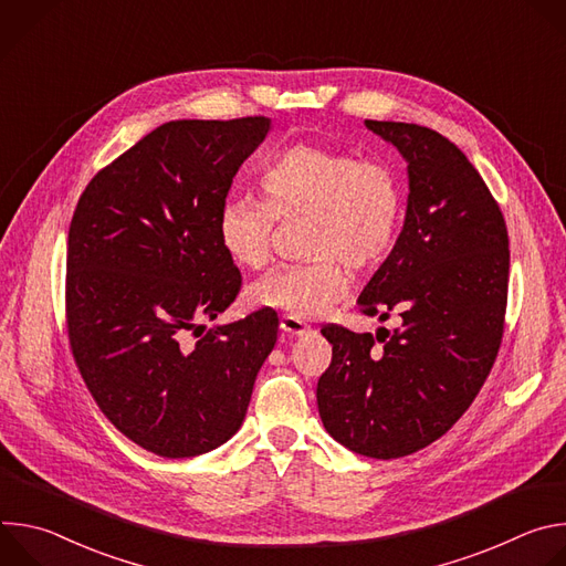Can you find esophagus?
<instances>
[{"mask_svg": "<svg viewBox=\"0 0 566 566\" xmlns=\"http://www.w3.org/2000/svg\"><path fill=\"white\" fill-rule=\"evenodd\" d=\"M280 329H282L286 336H304V334L311 332V327H306L302 319H297V317H293V315H284V317L280 319Z\"/></svg>", "mask_w": 566, "mask_h": 566, "instance_id": "esophagus-1", "label": "esophagus"}]
</instances>
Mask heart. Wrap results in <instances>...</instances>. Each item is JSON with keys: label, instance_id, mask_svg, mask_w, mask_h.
Masks as SVG:
<instances>
[{"label": "heart", "instance_id": "heart-1", "mask_svg": "<svg viewBox=\"0 0 566 566\" xmlns=\"http://www.w3.org/2000/svg\"><path fill=\"white\" fill-rule=\"evenodd\" d=\"M264 201L230 197L217 221L223 251L239 266L271 260L277 219H306L302 251L308 262L284 264L255 282L260 306L293 317H319L349 291V271H369L394 251L406 192L398 172L380 158L297 143L282 149L260 175Z\"/></svg>", "mask_w": 566, "mask_h": 566}]
</instances>
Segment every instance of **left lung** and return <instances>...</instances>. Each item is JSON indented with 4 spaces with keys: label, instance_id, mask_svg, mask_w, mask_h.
Returning a JSON list of instances; mask_svg holds the SVG:
<instances>
[{
    "label": "left lung",
    "instance_id": "1",
    "mask_svg": "<svg viewBox=\"0 0 566 566\" xmlns=\"http://www.w3.org/2000/svg\"><path fill=\"white\" fill-rule=\"evenodd\" d=\"M408 164V210L389 258L358 297L400 327L354 334L329 325V369L317 380L325 430L371 459L412 454L470 408L497 358L509 293V232L465 154L415 123L365 120ZM380 342V346L375 343Z\"/></svg>",
    "mask_w": 566,
    "mask_h": 566
}]
</instances>
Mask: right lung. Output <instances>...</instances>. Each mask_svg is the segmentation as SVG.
Here are the masks:
<instances>
[{"mask_svg":"<svg viewBox=\"0 0 566 566\" xmlns=\"http://www.w3.org/2000/svg\"><path fill=\"white\" fill-rule=\"evenodd\" d=\"M269 132L264 116L170 120L101 170L75 206L71 352L103 415L158 457L226 443L275 347L280 322L269 308L203 327L239 293L217 221L232 177Z\"/></svg>","mask_w":566,"mask_h":566,"instance_id":"add662e5","label":"right lung"}]
</instances>
